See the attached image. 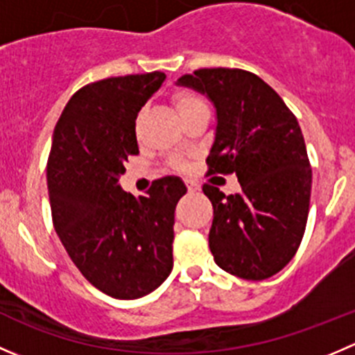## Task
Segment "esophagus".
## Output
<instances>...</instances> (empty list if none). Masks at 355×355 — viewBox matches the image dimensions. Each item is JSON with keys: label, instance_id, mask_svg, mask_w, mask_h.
I'll list each match as a JSON object with an SVG mask.
<instances>
[{"label": "esophagus", "instance_id": "obj_1", "mask_svg": "<svg viewBox=\"0 0 355 355\" xmlns=\"http://www.w3.org/2000/svg\"><path fill=\"white\" fill-rule=\"evenodd\" d=\"M187 189L191 194H194V192H198L200 187H199V184H196V182H187Z\"/></svg>", "mask_w": 355, "mask_h": 355}]
</instances>
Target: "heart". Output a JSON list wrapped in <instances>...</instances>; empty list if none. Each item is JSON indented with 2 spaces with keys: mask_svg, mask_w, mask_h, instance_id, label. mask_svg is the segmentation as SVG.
Returning a JSON list of instances; mask_svg holds the SVG:
<instances>
[{
  "mask_svg": "<svg viewBox=\"0 0 355 355\" xmlns=\"http://www.w3.org/2000/svg\"><path fill=\"white\" fill-rule=\"evenodd\" d=\"M173 105H175V108H177L178 114H180L182 120H184V118H187V116H191V114L198 113V111L206 110V105H204L202 99H200L198 94H194V92H191V91H177V92H175Z\"/></svg>",
  "mask_w": 355,
  "mask_h": 355,
  "instance_id": "obj_1",
  "label": "heart"
}]
</instances>
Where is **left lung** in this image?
I'll return each mask as SVG.
<instances>
[{"instance_id": "left-lung-1", "label": "left lung", "mask_w": 355, "mask_h": 355, "mask_svg": "<svg viewBox=\"0 0 355 355\" xmlns=\"http://www.w3.org/2000/svg\"><path fill=\"white\" fill-rule=\"evenodd\" d=\"M177 84L216 108L207 175L235 173L242 187L225 196L202 185L213 204L214 263L244 280L273 277L295 256L309 214L313 171L299 121L263 78L241 68H200Z\"/></svg>"}]
</instances>
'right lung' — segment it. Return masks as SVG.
Wrapping results in <instances>:
<instances>
[{
  "instance_id": "1",
  "label": "right lung",
  "mask_w": 355,
  "mask_h": 355,
  "mask_svg": "<svg viewBox=\"0 0 355 355\" xmlns=\"http://www.w3.org/2000/svg\"><path fill=\"white\" fill-rule=\"evenodd\" d=\"M164 78L151 71L84 85L53 132L46 170L53 225L85 280L114 299L148 295L173 268L175 207L185 184L163 177L135 198L118 182L128 156L139 155L137 113Z\"/></svg>"
}]
</instances>
